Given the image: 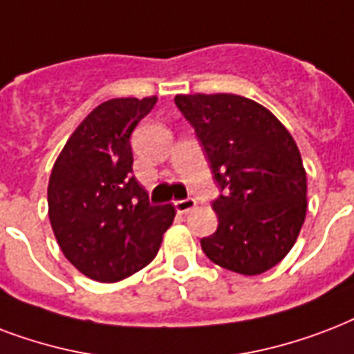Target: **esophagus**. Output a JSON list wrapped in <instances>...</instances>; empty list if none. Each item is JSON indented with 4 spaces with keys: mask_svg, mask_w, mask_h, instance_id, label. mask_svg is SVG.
<instances>
[{
    "mask_svg": "<svg viewBox=\"0 0 354 354\" xmlns=\"http://www.w3.org/2000/svg\"><path fill=\"white\" fill-rule=\"evenodd\" d=\"M196 207V199H180V201H175V210L179 212V214H186V212H190L192 208Z\"/></svg>",
    "mask_w": 354,
    "mask_h": 354,
    "instance_id": "1",
    "label": "esophagus"
}]
</instances>
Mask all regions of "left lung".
Wrapping results in <instances>:
<instances>
[{
    "instance_id": "8db88e82",
    "label": "left lung",
    "mask_w": 354,
    "mask_h": 354,
    "mask_svg": "<svg viewBox=\"0 0 354 354\" xmlns=\"http://www.w3.org/2000/svg\"><path fill=\"white\" fill-rule=\"evenodd\" d=\"M223 196L201 249L214 264L260 275L281 262L306 216V171L295 140L266 106L236 94H179Z\"/></svg>"
}]
</instances>
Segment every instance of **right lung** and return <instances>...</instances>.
Here are the masks:
<instances>
[{"label":"right lung","mask_w":354,"mask_h":354,"mask_svg":"<svg viewBox=\"0 0 354 354\" xmlns=\"http://www.w3.org/2000/svg\"><path fill=\"white\" fill-rule=\"evenodd\" d=\"M157 103L116 97L79 123L49 175L48 214L60 251L83 275L118 282L157 257L174 205H149L134 179L131 133Z\"/></svg>","instance_id":"right-lung-1"}]
</instances>
